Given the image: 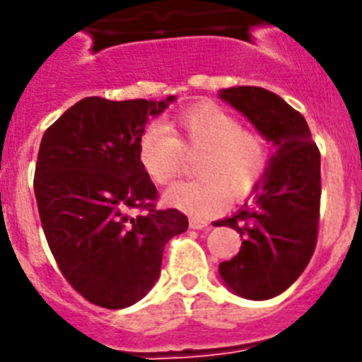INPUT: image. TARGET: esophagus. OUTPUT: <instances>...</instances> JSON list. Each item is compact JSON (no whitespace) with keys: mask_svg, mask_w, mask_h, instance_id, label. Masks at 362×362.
<instances>
[{"mask_svg":"<svg viewBox=\"0 0 362 362\" xmlns=\"http://www.w3.org/2000/svg\"><path fill=\"white\" fill-rule=\"evenodd\" d=\"M189 226L193 228V230H206V228L209 226V223L208 221H204V218L193 217V218H189Z\"/></svg>","mask_w":362,"mask_h":362,"instance_id":"esophagus-1","label":"esophagus"}]
</instances>
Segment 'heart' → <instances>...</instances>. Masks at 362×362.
Segmentation results:
<instances>
[{
  "label": "heart",
  "instance_id": "heart-1",
  "mask_svg": "<svg viewBox=\"0 0 362 362\" xmlns=\"http://www.w3.org/2000/svg\"><path fill=\"white\" fill-rule=\"evenodd\" d=\"M197 180L178 182L163 200L173 208L206 217L223 208L226 195H248L259 184L269 165L267 145L259 134L214 103H202L182 112L171 124L153 123L138 139V162L145 175L165 186L180 175L184 153H197Z\"/></svg>",
  "mask_w": 362,
  "mask_h": 362
}]
</instances>
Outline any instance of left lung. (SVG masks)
<instances>
[{
	"mask_svg": "<svg viewBox=\"0 0 362 362\" xmlns=\"http://www.w3.org/2000/svg\"><path fill=\"white\" fill-rule=\"evenodd\" d=\"M218 97L241 112L274 153L254 189L252 204L217 221L243 238L241 250L218 265L228 289L241 298H274L298 279L317 247L320 211V153L291 105L257 86H233Z\"/></svg>",
	"mask_w": 362,
	"mask_h": 362,
	"instance_id": "8db88e82",
	"label": "left lung"
}]
</instances>
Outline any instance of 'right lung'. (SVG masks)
Segmentation results:
<instances>
[{
	"instance_id": "add662e5",
	"label": "right lung",
	"mask_w": 362,
	"mask_h": 362,
	"mask_svg": "<svg viewBox=\"0 0 362 362\" xmlns=\"http://www.w3.org/2000/svg\"><path fill=\"white\" fill-rule=\"evenodd\" d=\"M176 101L84 97L45 130L35 195L51 254L71 287L106 309L129 308L160 278L167 241L187 230L138 162L148 117ZM130 209L146 214L130 218Z\"/></svg>"
}]
</instances>
